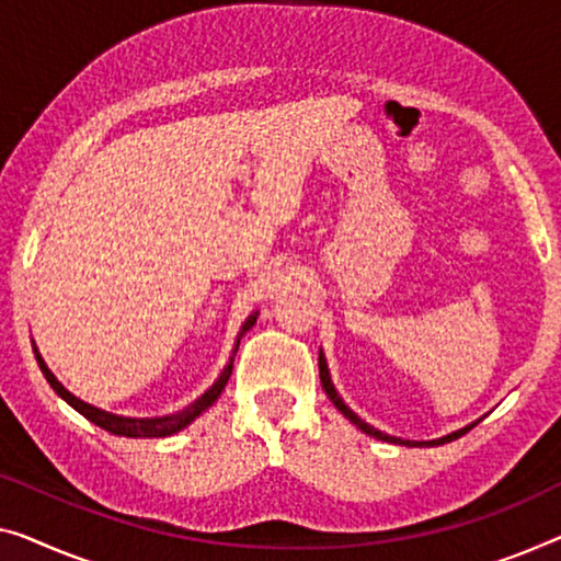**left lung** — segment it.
Returning a JSON list of instances; mask_svg holds the SVG:
<instances>
[{"mask_svg":"<svg viewBox=\"0 0 561 561\" xmlns=\"http://www.w3.org/2000/svg\"><path fill=\"white\" fill-rule=\"evenodd\" d=\"M320 382H322V388H324V392H328V398L332 400L334 403V408H337V411L347 417L350 423L353 425H357V428H360L363 433H367V436H373V438H378V440H388V443H396V446H408V448H431V446H443V443H450V440H456V438H461V436H466L468 431L473 428L476 423L481 421H473V423H468V425H463V428H458V431H454V433H448V436H440V438H433V440H405V438H398V436H390V433H382V431H378L375 428V425H370V423H365L360 415H357L353 408H350L345 400L340 398V392L334 390V382H332V378H330V367H328V360H324V353L320 350Z\"/></svg>","mask_w":561,"mask_h":561,"instance_id":"1","label":"left lung"}]
</instances>
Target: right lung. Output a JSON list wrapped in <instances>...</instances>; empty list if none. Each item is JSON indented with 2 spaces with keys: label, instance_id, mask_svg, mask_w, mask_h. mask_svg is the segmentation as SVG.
Listing matches in <instances>:
<instances>
[{
  "label": "right lung",
  "instance_id": "obj_1",
  "mask_svg": "<svg viewBox=\"0 0 561 561\" xmlns=\"http://www.w3.org/2000/svg\"><path fill=\"white\" fill-rule=\"evenodd\" d=\"M256 317H259V312H252V314H249L247 320H244V324H241V330H239V334H237V342H233V350H231L229 363L224 365V370H221L219 378L214 380V386L208 388V390L204 392V396H198V398L194 400V403H188L186 408H181V411L169 413V415L130 417V415H115V413H111V411H103V408L90 405V403H85V400H80L78 396H75V392L67 390V388L62 386V382L55 378V373L49 370L45 360H42V355H39L37 347H35V357H37V363H39L42 375H45L47 382H49V386H53V390L57 392V396H60L67 405H72L75 411H78L80 415H85L90 423L100 425V428L107 431V433H113V436H125V438H165V436H173V433H179V431L186 428V425L194 423L201 413L208 411V408H211V405L216 403V398L221 396V390L227 388V382H229V378H231L233 355H237L239 342H241V337H244V334H247L249 330L254 328Z\"/></svg>",
  "mask_w": 561,
  "mask_h": 561
}]
</instances>
